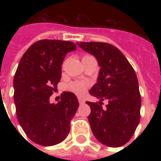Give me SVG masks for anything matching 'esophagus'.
<instances>
[{"label": "esophagus", "mask_w": 161, "mask_h": 161, "mask_svg": "<svg viewBox=\"0 0 161 161\" xmlns=\"http://www.w3.org/2000/svg\"><path fill=\"white\" fill-rule=\"evenodd\" d=\"M78 102H79V103L80 104H83V103H84V99H83V98H81V97H78Z\"/></svg>", "instance_id": "34e87169"}]
</instances>
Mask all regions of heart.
Listing matches in <instances>:
<instances>
[{
  "label": "heart",
  "instance_id": "heart-1",
  "mask_svg": "<svg viewBox=\"0 0 161 161\" xmlns=\"http://www.w3.org/2000/svg\"><path fill=\"white\" fill-rule=\"evenodd\" d=\"M88 57H92L90 55H85L83 57V59ZM89 87V83L86 81L82 80H76L73 82H71L68 85V89L73 93H75L77 95H83L85 93V92L88 90Z\"/></svg>",
  "mask_w": 161,
  "mask_h": 161
}]
</instances>
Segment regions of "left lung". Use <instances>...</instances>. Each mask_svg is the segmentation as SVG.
I'll return each instance as SVG.
<instances>
[{"label":"left lung","mask_w":161,"mask_h":161,"mask_svg":"<svg viewBox=\"0 0 161 161\" xmlns=\"http://www.w3.org/2000/svg\"><path fill=\"white\" fill-rule=\"evenodd\" d=\"M81 48L97 58L101 67L98 83L89 94L99 103L87 101L91 130L103 145L119 147L132 138L140 119L141 96L137 76L124 54L106 42H80ZM108 104L103 108V101Z\"/></svg>","instance_id":"obj_1"}]
</instances>
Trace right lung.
<instances>
[{"mask_svg":"<svg viewBox=\"0 0 161 161\" xmlns=\"http://www.w3.org/2000/svg\"><path fill=\"white\" fill-rule=\"evenodd\" d=\"M76 47L72 42L44 39L32 44L20 60L13 80L16 116L36 144L58 145L70 131L79 106L76 95L63 92L58 103H50L49 99L61 80L65 56Z\"/></svg>","mask_w":161,"mask_h":161,"instance_id":"1","label":"right lung"}]
</instances>
